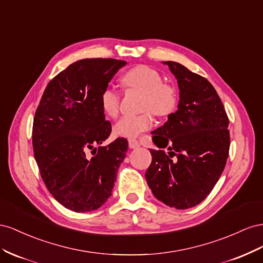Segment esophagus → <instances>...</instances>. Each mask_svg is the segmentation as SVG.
Returning a JSON list of instances; mask_svg holds the SVG:
<instances>
[{
  "instance_id": "34e87169",
  "label": "esophagus",
  "mask_w": 263,
  "mask_h": 263,
  "mask_svg": "<svg viewBox=\"0 0 263 263\" xmlns=\"http://www.w3.org/2000/svg\"><path fill=\"white\" fill-rule=\"evenodd\" d=\"M140 146V143L138 140H134V139H131L129 140V147L131 148H138Z\"/></svg>"
}]
</instances>
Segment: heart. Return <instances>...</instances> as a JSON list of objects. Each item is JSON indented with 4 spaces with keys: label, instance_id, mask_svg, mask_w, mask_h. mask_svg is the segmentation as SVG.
Returning a JSON list of instances; mask_svg holds the SVG:
<instances>
[{
    "label": "heart",
    "instance_id": "heart-1",
    "mask_svg": "<svg viewBox=\"0 0 263 263\" xmlns=\"http://www.w3.org/2000/svg\"><path fill=\"white\" fill-rule=\"evenodd\" d=\"M162 76L155 69L145 65L133 67L121 78L124 88L142 93L141 110L138 116L122 117L114 126L116 137L134 139L153 125L152 114L166 117L176 108L177 96L175 89L162 81ZM100 107L104 115L114 118L118 115L120 97L114 89L106 88L100 95Z\"/></svg>",
    "mask_w": 263,
    "mask_h": 263
}]
</instances>
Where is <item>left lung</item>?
I'll return each mask as SVG.
<instances>
[{
	"label": "left lung",
	"mask_w": 263,
	"mask_h": 263,
	"mask_svg": "<svg viewBox=\"0 0 263 263\" xmlns=\"http://www.w3.org/2000/svg\"><path fill=\"white\" fill-rule=\"evenodd\" d=\"M163 63L177 79L178 109L153 132L160 149L149 151L152 162L145 178L157 199L187 209L204 200L218 182L229 154V120L206 78L178 63Z\"/></svg>",
	"instance_id": "obj_1"
}]
</instances>
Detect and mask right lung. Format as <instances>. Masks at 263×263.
I'll use <instances>...</instances> for the list:
<instances>
[{
  "label": "right lung",
  "instance_id": "right-lung-1",
  "mask_svg": "<svg viewBox=\"0 0 263 263\" xmlns=\"http://www.w3.org/2000/svg\"><path fill=\"white\" fill-rule=\"evenodd\" d=\"M125 65L112 58L73 63L49 81L36 109L32 139L41 176L54 198L72 212H92L108 200L125 157L124 138L101 146L111 123L99 101Z\"/></svg>",
  "mask_w": 263,
  "mask_h": 263
}]
</instances>
